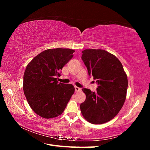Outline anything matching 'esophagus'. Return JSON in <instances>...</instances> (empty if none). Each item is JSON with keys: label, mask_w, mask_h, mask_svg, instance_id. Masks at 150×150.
I'll return each mask as SVG.
<instances>
[{"label": "esophagus", "mask_w": 150, "mask_h": 150, "mask_svg": "<svg viewBox=\"0 0 150 150\" xmlns=\"http://www.w3.org/2000/svg\"><path fill=\"white\" fill-rule=\"evenodd\" d=\"M74 88H75V91H76V92H79L81 90V89L80 88L77 87V86H75Z\"/></svg>", "instance_id": "34e87169"}]
</instances>
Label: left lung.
<instances>
[{"label":"left lung","mask_w":150,"mask_h":150,"mask_svg":"<svg viewBox=\"0 0 150 150\" xmlns=\"http://www.w3.org/2000/svg\"><path fill=\"white\" fill-rule=\"evenodd\" d=\"M81 59L89 76L98 85L96 92L82 90L86 100L80 109L84 118L94 125L111 120L123 106L128 89V78L123 67L115 56L102 49H85Z\"/></svg>","instance_id":"obj_1"}]
</instances>
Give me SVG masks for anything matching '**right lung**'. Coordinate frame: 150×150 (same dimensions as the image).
<instances>
[{
  "instance_id": "add662e5",
  "label": "right lung",
  "mask_w": 150,
  "mask_h": 150,
  "mask_svg": "<svg viewBox=\"0 0 150 150\" xmlns=\"http://www.w3.org/2000/svg\"><path fill=\"white\" fill-rule=\"evenodd\" d=\"M70 49H49L39 54L25 68L23 89L30 107L44 118L61 115L72 95L74 86L58 83L61 70L73 57Z\"/></svg>"
}]
</instances>
